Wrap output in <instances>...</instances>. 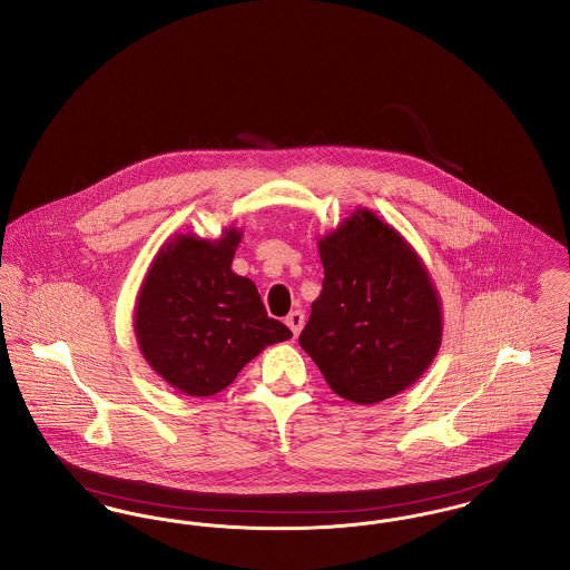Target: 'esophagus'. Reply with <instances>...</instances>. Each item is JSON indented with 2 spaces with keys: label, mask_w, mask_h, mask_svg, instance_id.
<instances>
[{
  "label": "esophagus",
  "mask_w": 570,
  "mask_h": 570,
  "mask_svg": "<svg viewBox=\"0 0 570 570\" xmlns=\"http://www.w3.org/2000/svg\"><path fill=\"white\" fill-rule=\"evenodd\" d=\"M303 323H305V316H303L302 309H295V312H291L286 316V325L291 327L293 335H299V332L303 330Z\"/></svg>",
  "instance_id": "obj_1"
}]
</instances>
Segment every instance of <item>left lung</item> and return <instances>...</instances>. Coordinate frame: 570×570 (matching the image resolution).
I'll return each mask as SVG.
<instances>
[{
	"mask_svg": "<svg viewBox=\"0 0 570 570\" xmlns=\"http://www.w3.org/2000/svg\"><path fill=\"white\" fill-rule=\"evenodd\" d=\"M323 291L299 335L337 396L392 399L415 383L441 344L433 282L411 247L370 210L318 243Z\"/></svg>",
	"mask_w": 570,
	"mask_h": 570,
	"instance_id": "obj_1",
	"label": "left lung"
}]
</instances>
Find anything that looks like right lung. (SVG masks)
<instances>
[{
  "mask_svg": "<svg viewBox=\"0 0 570 570\" xmlns=\"http://www.w3.org/2000/svg\"><path fill=\"white\" fill-rule=\"evenodd\" d=\"M238 233L178 236L155 258L135 309L146 362L189 396L226 390L267 344L293 332L271 318L252 279L233 273Z\"/></svg>",
  "mask_w": 570,
  "mask_h": 570,
  "instance_id": "right-lung-1",
  "label": "right lung"
}]
</instances>
